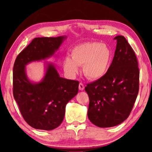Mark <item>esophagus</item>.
Here are the masks:
<instances>
[{
    "label": "esophagus",
    "mask_w": 152,
    "mask_h": 152,
    "mask_svg": "<svg viewBox=\"0 0 152 152\" xmlns=\"http://www.w3.org/2000/svg\"><path fill=\"white\" fill-rule=\"evenodd\" d=\"M78 88H79V90H80V91H82V90L84 89V84L82 83V82H80V83H79Z\"/></svg>",
    "instance_id": "1"
}]
</instances>
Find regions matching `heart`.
<instances>
[{"mask_svg": "<svg viewBox=\"0 0 152 152\" xmlns=\"http://www.w3.org/2000/svg\"><path fill=\"white\" fill-rule=\"evenodd\" d=\"M71 58L64 59V70L70 75L78 71L82 66V72L87 78L96 80L107 72L112 58V53L107 45L100 42H86L72 49Z\"/></svg>", "mask_w": 152, "mask_h": 152, "instance_id": "b5f03b06", "label": "heart"}]
</instances>
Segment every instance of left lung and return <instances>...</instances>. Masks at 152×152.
Returning a JSON list of instances; mask_svg holds the SVG:
<instances>
[{
    "label": "left lung",
    "instance_id": "left-lung-1",
    "mask_svg": "<svg viewBox=\"0 0 152 152\" xmlns=\"http://www.w3.org/2000/svg\"><path fill=\"white\" fill-rule=\"evenodd\" d=\"M117 40L111 64L101 78L87 84L88 117L99 127H114L129 116L137 99L140 70L134 51L122 35Z\"/></svg>",
    "mask_w": 152,
    "mask_h": 152
}]
</instances>
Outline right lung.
<instances>
[{"label": "right lung", "instance_id": "add662e5", "mask_svg": "<svg viewBox=\"0 0 152 152\" xmlns=\"http://www.w3.org/2000/svg\"><path fill=\"white\" fill-rule=\"evenodd\" d=\"M66 38H34L15 61L13 96L24 120L37 129L50 131L61 124L66 104L78 93L79 82L61 78L49 64L43 80L33 84L27 78L25 66L53 56Z\"/></svg>", "mask_w": 152, "mask_h": 152}]
</instances>
